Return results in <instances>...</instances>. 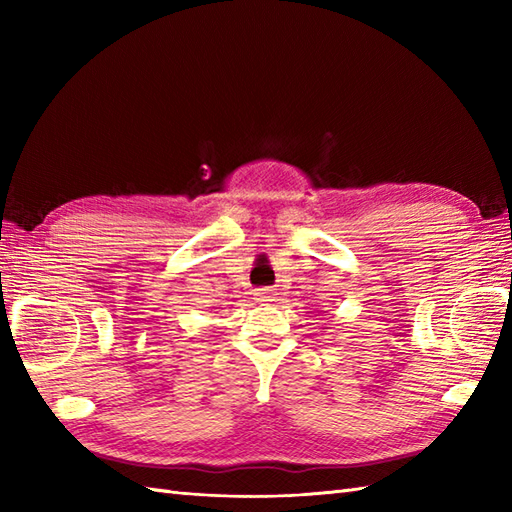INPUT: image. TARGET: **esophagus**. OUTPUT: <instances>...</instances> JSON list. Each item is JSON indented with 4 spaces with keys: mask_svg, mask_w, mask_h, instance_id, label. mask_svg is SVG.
I'll use <instances>...</instances> for the list:
<instances>
[{
    "mask_svg": "<svg viewBox=\"0 0 512 512\" xmlns=\"http://www.w3.org/2000/svg\"><path fill=\"white\" fill-rule=\"evenodd\" d=\"M253 295H255V299H257V301H273L275 292L270 290V288H257V290L253 292Z\"/></svg>",
    "mask_w": 512,
    "mask_h": 512,
    "instance_id": "34e87169",
    "label": "esophagus"
}]
</instances>
